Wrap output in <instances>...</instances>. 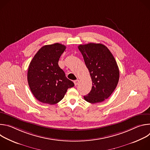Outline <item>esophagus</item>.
Returning a JSON list of instances; mask_svg holds the SVG:
<instances>
[{"mask_svg":"<svg viewBox=\"0 0 150 150\" xmlns=\"http://www.w3.org/2000/svg\"><path fill=\"white\" fill-rule=\"evenodd\" d=\"M74 84H75V86H76V85H77L78 84V83H79V80H78V79H76V80L74 81Z\"/></svg>","mask_w":150,"mask_h":150,"instance_id":"obj_1","label":"esophagus"}]
</instances>
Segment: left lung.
Wrapping results in <instances>:
<instances>
[{"label": "left lung", "mask_w": 150, "mask_h": 150, "mask_svg": "<svg viewBox=\"0 0 150 150\" xmlns=\"http://www.w3.org/2000/svg\"><path fill=\"white\" fill-rule=\"evenodd\" d=\"M82 53L92 80L91 91L83 96L90 103H100L113 93L119 82V70L116 60L104 45L100 43L81 45Z\"/></svg>", "instance_id": "left-lung-1"}]
</instances>
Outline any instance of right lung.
<instances>
[{
  "label": "right lung",
  "instance_id": "add662e5",
  "mask_svg": "<svg viewBox=\"0 0 150 150\" xmlns=\"http://www.w3.org/2000/svg\"><path fill=\"white\" fill-rule=\"evenodd\" d=\"M66 46L54 43L42 46L35 54L28 67L27 79L34 96L42 103L54 104L74 86L59 67L58 62Z\"/></svg>",
  "mask_w": 150,
  "mask_h": 150
}]
</instances>
